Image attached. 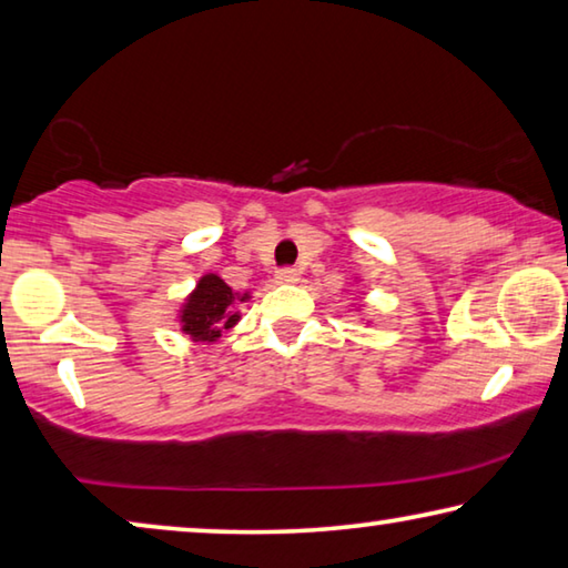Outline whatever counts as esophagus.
<instances>
[{"mask_svg":"<svg viewBox=\"0 0 568 568\" xmlns=\"http://www.w3.org/2000/svg\"><path fill=\"white\" fill-rule=\"evenodd\" d=\"M275 281L277 283H298L301 275H298V270H295V267H281V270H277Z\"/></svg>","mask_w":568,"mask_h":568,"instance_id":"obj_1","label":"esophagus"}]
</instances>
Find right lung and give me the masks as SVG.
Returning <instances> with one entry per match:
<instances>
[{
    "label": "right lung",
    "mask_w": 568,
    "mask_h": 568,
    "mask_svg": "<svg viewBox=\"0 0 568 568\" xmlns=\"http://www.w3.org/2000/svg\"><path fill=\"white\" fill-rule=\"evenodd\" d=\"M235 298L237 295L220 275H204L184 305L182 328L194 341L220 338L224 328H232L240 321L237 313L232 311ZM242 301H245V295H242Z\"/></svg>",
    "instance_id": "add662e5"
}]
</instances>
